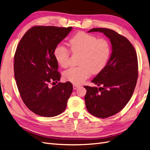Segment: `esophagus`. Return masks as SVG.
I'll return each instance as SVG.
<instances>
[{
	"instance_id": "obj_1",
	"label": "esophagus",
	"mask_w": 150,
	"mask_h": 150,
	"mask_svg": "<svg viewBox=\"0 0 150 150\" xmlns=\"http://www.w3.org/2000/svg\"><path fill=\"white\" fill-rule=\"evenodd\" d=\"M79 88V86L77 85V84H73V89L74 90H76V89H78Z\"/></svg>"
}]
</instances>
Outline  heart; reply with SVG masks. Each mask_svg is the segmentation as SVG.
I'll return each mask as SVG.
<instances>
[{"instance_id": "b5f03b06", "label": "heart", "mask_w": 150, "mask_h": 150, "mask_svg": "<svg viewBox=\"0 0 150 150\" xmlns=\"http://www.w3.org/2000/svg\"><path fill=\"white\" fill-rule=\"evenodd\" d=\"M69 43L72 53L81 54V56L80 66L71 67L64 72L66 80L74 84H81L91 74L99 73L106 66L111 54V45L108 40L81 32L74 35ZM54 55L62 67L70 64V51L64 45L58 44L54 49Z\"/></svg>"}]
</instances>
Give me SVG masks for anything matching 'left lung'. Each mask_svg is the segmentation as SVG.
I'll return each mask as SVG.
<instances>
[{"label":"left lung","instance_id":"obj_1","mask_svg":"<svg viewBox=\"0 0 150 150\" xmlns=\"http://www.w3.org/2000/svg\"><path fill=\"white\" fill-rule=\"evenodd\" d=\"M110 39L112 52L106 66L91 81L100 86H85V104L91 114L100 118L116 115L124 108L133 94L138 76L137 52L131 43L116 31L94 28Z\"/></svg>","mask_w":150,"mask_h":150}]
</instances>
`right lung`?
<instances>
[{
  "mask_svg": "<svg viewBox=\"0 0 150 150\" xmlns=\"http://www.w3.org/2000/svg\"><path fill=\"white\" fill-rule=\"evenodd\" d=\"M72 29L34 26L18 44L13 64L15 79L22 101L36 115L54 117L66 108L73 89L71 83H59L52 88L49 84L60 81L54 51Z\"/></svg>",
  "mask_w": 150,
  "mask_h": 150,
  "instance_id": "obj_1",
  "label": "right lung"
}]
</instances>
